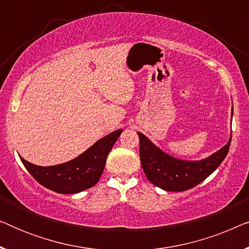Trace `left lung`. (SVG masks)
I'll list each match as a JSON object with an SVG mask.
<instances>
[{"instance_id":"8db88e82","label":"left lung","mask_w":249,"mask_h":249,"mask_svg":"<svg viewBox=\"0 0 249 249\" xmlns=\"http://www.w3.org/2000/svg\"><path fill=\"white\" fill-rule=\"evenodd\" d=\"M233 108L231 111L232 119ZM139 136L141 163L146 177L153 185L168 192H183L195 187L215 171L229 152V142L213 153L209 158L199 161H187L166 154L153 144L149 139L137 132Z\"/></svg>"}]
</instances>
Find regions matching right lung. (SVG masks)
<instances>
[{
    "label": "right lung",
    "instance_id": "1",
    "mask_svg": "<svg viewBox=\"0 0 249 249\" xmlns=\"http://www.w3.org/2000/svg\"><path fill=\"white\" fill-rule=\"evenodd\" d=\"M122 129L97 141L76 159L62 164L39 166L20 160L28 172L45 188L59 194H77L95 186L103 173L107 155Z\"/></svg>",
    "mask_w": 249,
    "mask_h": 249
}]
</instances>
